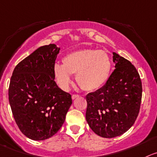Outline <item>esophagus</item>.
Segmentation results:
<instances>
[{
    "label": "esophagus",
    "mask_w": 157,
    "mask_h": 157,
    "mask_svg": "<svg viewBox=\"0 0 157 157\" xmlns=\"http://www.w3.org/2000/svg\"><path fill=\"white\" fill-rule=\"evenodd\" d=\"M77 98H79V95L78 94H73L72 95V99L73 100H74V99H76Z\"/></svg>",
    "instance_id": "esophagus-1"
}]
</instances>
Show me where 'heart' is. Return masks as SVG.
Instances as JSON below:
<instances>
[{
	"mask_svg": "<svg viewBox=\"0 0 157 157\" xmlns=\"http://www.w3.org/2000/svg\"><path fill=\"white\" fill-rule=\"evenodd\" d=\"M112 70L110 57L105 51L84 49L67 54L63 64L56 63L52 68L56 83L67 90L72 83V74L82 89L95 90L105 84Z\"/></svg>",
	"mask_w": 157,
	"mask_h": 157,
	"instance_id": "heart-1",
	"label": "heart"
}]
</instances>
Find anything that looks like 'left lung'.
Here are the masks:
<instances>
[{
    "mask_svg": "<svg viewBox=\"0 0 157 157\" xmlns=\"http://www.w3.org/2000/svg\"><path fill=\"white\" fill-rule=\"evenodd\" d=\"M115 70L105 85L86 96V120L94 132L114 138L128 131L140 112L142 82L136 67L113 52Z\"/></svg>",
    "mask_w": 157,
    "mask_h": 157,
    "instance_id": "8db88e82",
    "label": "left lung"
}]
</instances>
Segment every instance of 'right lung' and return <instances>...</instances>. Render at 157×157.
<instances>
[{
  "instance_id": "obj_1",
  "label": "right lung",
  "mask_w": 157,
  "mask_h": 157,
  "mask_svg": "<svg viewBox=\"0 0 157 157\" xmlns=\"http://www.w3.org/2000/svg\"><path fill=\"white\" fill-rule=\"evenodd\" d=\"M60 48L43 45L19 63L10 81L8 97L21 132L32 140L50 138L62 127L71 95L57 86L52 68Z\"/></svg>"
}]
</instances>
